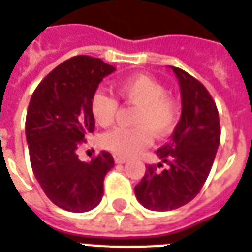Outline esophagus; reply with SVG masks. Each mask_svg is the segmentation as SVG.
I'll return each mask as SVG.
<instances>
[{"mask_svg":"<svg viewBox=\"0 0 252 252\" xmlns=\"http://www.w3.org/2000/svg\"><path fill=\"white\" fill-rule=\"evenodd\" d=\"M114 159H115V162H117V164H125V162L127 161V158L121 157V156H115V157H114Z\"/></svg>","mask_w":252,"mask_h":252,"instance_id":"esophagus-1","label":"esophagus"}]
</instances>
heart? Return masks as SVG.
Masks as SVG:
<instances>
[{
	"label": "heart",
	"instance_id": "1",
	"mask_svg": "<svg viewBox=\"0 0 252 252\" xmlns=\"http://www.w3.org/2000/svg\"><path fill=\"white\" fill-rule=\"evenodd\" d=\"M119 98L128 106H135L133 127H117L102 135V146L117 156H134L156 138H164L174 128L180 118L179 100L166 93L156 79L135 75L115 84ZM90 108L95 122L103 127L113 125L118 114L117 99L103 90H96L90 99Z\"/></svg>",
	"mask_w": 252,
	"mask_h": 252
}]
</instances>
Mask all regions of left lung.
I'll use <instances>...</instances> for the list:
<instances>
[{
  "instance_id": "obj_1",
  "label": "left lung",
  "mask_w": 252,
  "mask_h": 252,
  "mask_svg": "<svg viewBox=\"0 0 252 252\" xmlns=\"http://www.w3.org/2000/svg\"><path fill=\"white\" fill-rule=\"evenodd\" d=\"M170 68L181 88V118L170 141L156 152L161 162L148 165L134 188L145 208L161 212L180 208L197 196L220 144L219 111L208 90L184 69Z\"/></svg>"
}]
</instances>
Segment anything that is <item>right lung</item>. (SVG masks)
Segmentation results:
<instances>
[{"label":"right lung","mask_w":252,"mask_h":252,"mask_svg":"<svg viewBox=\"0 0 252 252\" xmlns=\"http://www.w3.org/2000/svg\"><path fill=\"white\" fill-rule=\"evenodd\" d=\"M114 71L100 59L73 56L53 68L29 102L25 134L33 173L47 197L69 212H87L100 203L104 176L114 166L106 150L88 162L76 154L95 130L90 99Z\"/></svg>","instance_id":"obj_1"}]
</instances>
